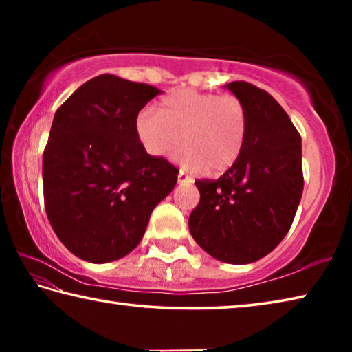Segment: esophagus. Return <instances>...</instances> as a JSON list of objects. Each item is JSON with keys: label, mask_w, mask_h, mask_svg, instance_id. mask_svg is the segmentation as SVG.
Here are the masks:
<instances>
[{"label": "esophagus", "mask_w": 352, "mask_h": 352, "mask_svg": "<svg viewBox=\"0 0 352 352\" xmlns=\"http://www.w3.org/2000/svg\"><path fill=\"white\" fill-rule=\"evenodd\" d=\"M177 178H178V183H190V182H192V180H190V177L186 175V172H184V170L178 172Z\"/></svg>", "instance_id": "1"}]
</instances>
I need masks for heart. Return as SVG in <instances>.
Masks as SVG:
<instances>
[{"instance_id":"obj_1","label":"heart","mask_w":352,"mask_h":352,"mask_svg":"<svg viewBox=\"0 0 352 352\" xmlns=\"http://www.w3.org/2000/svg\"><path fill=\"white\" fill-rule=\"evenodd\" d=\"M248 119L233 94L177 90L160 100L157 113L141 111L135 133L144 151L163 158L183 142L178 162L190 172L220 175L233 168L245 144Z\"/></svg>"}]
</instances>
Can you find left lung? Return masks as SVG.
Masks as SVG:
<instances>
[{"label": "left lung", "mask_w": 352, "mask_h": 352, "mask_svg": "<svg viewBox=\"0 0 352 352\" xmlns=\"http://www.w3.org/2000/svg\"><path fill=\"white\" fill-rule=\"evenodd\" d=\"M225 88L245 107V144L222 177L195 182L200 201L189 231L212 258L250 264L275 250L294 222L305 186L301 136L267 91L243 80Z\"/></svg>", "instance_id": "left-lung-1"}]
</instances>
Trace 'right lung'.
Wrapping results in <instances>:
<instances>
[{"mask_svg":"<svg viewBox=\"0 0 352 352\" xmlns=\"http://www.w3.org/2000/svg\"><path fill=\"white\" fill-rule=\"evenodd\" d=\"M162 91L102 74L58 107L43 152L50 223L71 253L93 264L121 259L141 242L177 169L142 148L141 109Z\"/></svg>","mask_w":352,"mask_h":352,"instance_id":"add662e5","label":"right lung"}]
</instances>
